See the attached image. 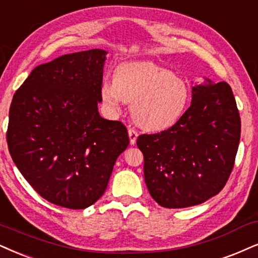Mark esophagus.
I'll return each instance as SVG.
<instances>
[{
  "label": "esophagus",
  "mask_w": 258,
  "mask_h": 258,
  "mask_svg": "<svg viewBox=\"0 0 258 258\" xmlns=\"http://www.w3.org/2000/svg\"><path fill=\"white\" fill-rule=\"evenodd\" d=\"M128 135H129V141L130 145H135L136 144V139H138V132L134 129H129L128 130Z\"/></svg>",
  "instance_id": "1"
}]
</instances>
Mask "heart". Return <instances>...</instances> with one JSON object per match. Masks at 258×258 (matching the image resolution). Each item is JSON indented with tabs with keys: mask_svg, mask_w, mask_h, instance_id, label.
Segmentation results:
<instances>
[{
	"mask_svg": "<svg viewBox=\"0 0 258 258\" xmlns=\"http://www.w3.org/2000/svg\"><path fill=\"white\" fill-rule=\"evenodd\" d=\"M101 103L111 113L132 104L134 122L147 132H161L174 125L187 109L189 84L163 67L148 61L118 66L113 81L99 86Z\"/></svg>",
	"mask_w": 258,
	"mask_h": 258,
	"instance_id": "obj_1",
	"label": "heart"
}]
</instances>
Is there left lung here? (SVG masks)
Here are the masks:
<instances>
[{
  "mask_svg": "<svg viewBox=\"0 0 258 258\" xmlns=\"http://www.w3.org/2000/svg\"><path fill=\"white\" fill-rule=\"evenodd\" d=\"M239 140L240 117L230 85L208 78L194 84L182 118L138 139L151 196L165 208H186L215 196L230 177Z\"/></svg>",
  "mask_w": 258,
  "mask_h": 258,
  "instance_id": "1",
  "label": "left lung"
}]
</instances>
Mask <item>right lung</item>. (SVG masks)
<instances>
[{
    "mask_svg": "<svg viewBox=\"0 0 258 258\" xmlns=\"http://www.w3.org/2000/svg\"><path fill=\"white\" fill-rule=\"evenodd\" d=\"M106 55L92 49L36 67L9 109L15 166L43 199L64 208L97 202L129 145L125 126L98 111Z\"/></svg>",
    "mask_w": 258,
    "mask_h": 258,
    "instance_id": "1",
    "label": "right lung"
}]
</instances>
